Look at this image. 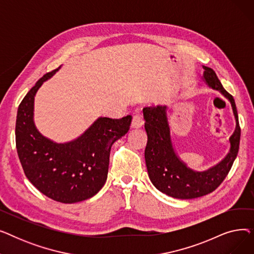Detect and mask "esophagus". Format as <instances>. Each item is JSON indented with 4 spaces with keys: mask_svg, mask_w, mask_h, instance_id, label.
<instances>
[{
    "mask_svg": "<svg viewBox=\"0 0 254 254\" xmlns=\"http://www.w3.org/2000/svg\"><path fill=\"white\" fill-rule=\"evenodd\" d=\"M144 125V120L143 117L140 113H136L134 116H132L131 119V127H141Z\"/></svg>",
    "mask_w": 254,
    "mask_h": 254,
    "instance_id": "1",
    "label": "esophagus"
}]
</instances>
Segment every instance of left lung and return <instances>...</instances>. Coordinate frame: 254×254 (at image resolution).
<instances>
[{
	"label": "left lung",
	"instance_id": "obj_1",
	"mask_svg": "<svg viewBox=\"0 0 254 254\" xmlns=\"http://www.w3.org/2000/svg\"><path fill=\"white\" fill-rule=\"evenodd\" d=\"M203 69L205 70L203 78L206 83L213 89L219 90L230 100L236 119V129L230 138V152L219 164L204 172H195L186 167L173 148L166 112L167 107H146L143 109L145 129L148 137L145 148V161L149 178L159 191L181 199L203 196L218 188L228 176L237 157L241 137L233 96L223 88L214 71L205 65Z\"/></svg>",
	"mask_w": 254,
	"mask_h": 254
}]
</instances>
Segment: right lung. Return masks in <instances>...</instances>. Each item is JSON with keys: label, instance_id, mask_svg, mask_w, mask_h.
Here are the masks:
<instances>
[{"label": "right lung", "instance_id": "add662e5", "mask_svg": "<svg viewBox=\"0 0 254 254\" xmlns=\"http://www.w3.org/2000/svg\"><path fill=\"white\" fill-rule=\"evenodd\" d=\"M59 69L40 78L21 101L15 126L16 149L26 178L39 191L57 202L72 204L93 196L103 188L111 146L128 131L131 116L100 117L69 143L58 144L43 137L34 125V98Z\"/></svg>", "mask_w": 254, "mask_h": 254}]
</instances>
